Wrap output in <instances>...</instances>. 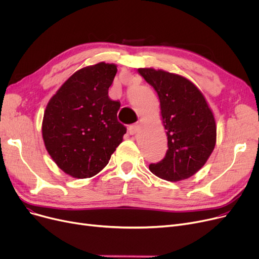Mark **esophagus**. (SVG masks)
Segmentation results:
<instances>
[{"mask_svg": "<svg viewBox=\"0 0 259 259\" xmlns=\"http://www.w3.org/2000/svg\"><path fill=\"white\" fill-rule=\"evenodd\" d=\"M139 130H140L139 124H133V125L129 126V133H130L131 135H133V134H135V133H138Z\"/></svg>", "mask_w": 259, "mask_h": 259, "instance_id": "esophagus-1", "label": "esophagus"}]
</instances>
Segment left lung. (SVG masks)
I'll return each mask as SVG.
<instances>
[{
	"instance_id": "left-lung-1",
	"label": "left lung",
	"mask_w": 259,
	"mask_h": 259,
	"mask_svg": "<svg viewBox=\"0 0 259 259\" xmlns=\"http://www.w3.org/2000/svg\"><path fill=\"white\" fill-rule=\"evenodd\" d=\"M140 74L158 94L161 117L168 137V150L150 171L168 182L195 174L211 155L216 143V125L201 92L187 78L152 68Z\"/></svg>"
}]
</instances>
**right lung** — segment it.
I'll list each match as a JSON object with an SVG mask.
<instances>
[{"label":"right lung","mask_w":259,"mask_h":259,"mask_svg":"<svg viewBox=\"0 0 259 259\" xmlns=\"http://www.w3.org/2000/svg\"><path fill=\"white\" fill-rule=\"evenodd\" d=\"M116 71L115 65L106 63L83 68L65 81L46 107L42 127L46 149L73 178L98 174L127 132L116 116L119 101L108 95Z\"/></svg>","instance_id":"1"}]
</instances>
